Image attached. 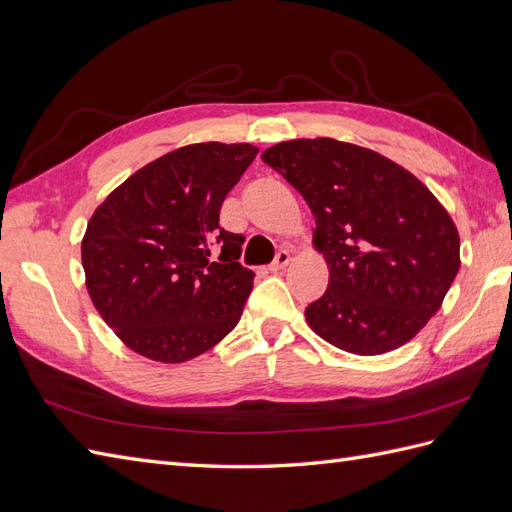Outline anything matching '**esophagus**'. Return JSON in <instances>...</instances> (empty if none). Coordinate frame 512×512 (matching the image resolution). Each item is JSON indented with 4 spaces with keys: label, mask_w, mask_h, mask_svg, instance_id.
<instances>
[{
    "label": "esophagus",
    "mask_w": 512,
    "mask_h": 512,
    "mask_svg": "<svg viewBox=\"0 0 512 512\" xmlns=\"http://www.w3.org/2000/svg\"><path fill=\"white\" fill-rule=\"evenodd\" d=\"M287 264H290V253H287V251H279L268 270H270V272H279V270H283Z\"/></svg>",
    "instance_id": "obj_1"
}]
</instances>
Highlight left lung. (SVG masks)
Instances as JSON below:
<instances>
[{"label":"left lung","instance_id":"obj_1","mask_svg":"<svg viewBox=\"0 0 512 512\" xmlns=\"http://www.w3.org/2000/svg\"><path fill=\"white\" fill-rule=\"evenodd\" d=\"M316 216L313 246L329 287L309 326L352 355H383L424 329L461 268L450 214L409 170L333 138L279 142L261 153Z\"/></svg>","mask_w":512,"mask_h":512}]
</instances>
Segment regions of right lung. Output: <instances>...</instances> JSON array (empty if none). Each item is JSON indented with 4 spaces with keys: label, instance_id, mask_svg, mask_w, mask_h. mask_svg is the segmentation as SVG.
<instances>
[{
    "label": "right lung",
    "instance_id": "obj_1",
    "mask_svg": "<svg viewBox=\"0 0 512 512\" xmlns=\"http://www.w3.org/2000/svg\"><path fill=\"white\" fill-rule=\"evenodd\" d=\"M255 155L246 142L188 144L136 170L95 209L82 240L88 294L138 355L188 361L238 324L255 272L238 261L242 235L218 218Z\"/></svg>",
    "mask_w": 512,
    "mask_h": 512
}]
</instances>
